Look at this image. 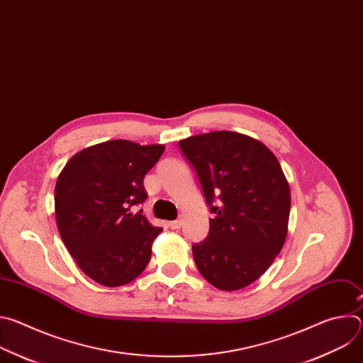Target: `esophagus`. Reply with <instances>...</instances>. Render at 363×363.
Wrapping results in <instances>:
<instances>
[{
    "instance_id": "obj_1",
    "label": "esophagus",
    "mask_w": 363,
    "mask_h": 363,
    "mask_svg": "<svg viewBox=\"0 0 363 363\" xmlns=\"http://www.w3.org/2000/svg\"><path fill=\"white\" fill-rule=\"evenodd\" d=\"M181 224H182L181 220H175V221H169V223H168V225H169L171 230H178V228H181Z\"/></svg>"
}]
</instances>
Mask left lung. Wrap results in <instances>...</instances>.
Returning a JSON list of instances; mask_svg holds the SVG:
<instances>
[{"label":"left lung","instance_id":"obj_1","mask_svg":"<svg viewBox=\"0 0 363 363\" xmlns=\"http://www.w3.org/2000/svg\"><path fill=\"white\" fill-rule=\"evenodd\" d=\"M206 203L210 233L192 245L202 277L225 291L247 287L280 252L290 216V188L274 153L242 133L218 130L179 140Z\"/></svg>","mask_w":363,"mask_h":363}]
</instances>
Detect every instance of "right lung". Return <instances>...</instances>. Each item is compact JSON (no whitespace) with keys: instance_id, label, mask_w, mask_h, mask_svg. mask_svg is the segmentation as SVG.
Masks as SVG:
<instances>
[{"instance_id":"add662e5","label":"right lung","mask_w":363,"mask_h":363,"mask_svg":"<svg viewBox=\"0 0 363 363\" xmlns=\"http://www.w3.org/2000/svg\"><path fill=\"white\" fill-rule=\"evenodd\" d=\"M164 150V145L108 140L77 152L57 178L60 237L80 270L101 286L130 283L150 260L162 228L142 210H130L147 198L143 178Z\"/></svg>"}]
</instances>
